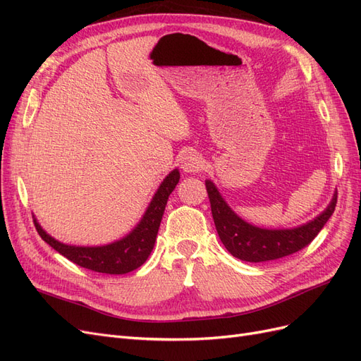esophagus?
Wrapping results in <instances>:
<instances>
[{"label":"esophagus","mask_w":361,"mask_h":361,"mask_svg":"<svg viewBox=\"0 0 361 361\" xmlns=\"http://www.w3.org/2000/svg\"><path fill=\"white\" fill-rule=\"evenodd\" d=\"M182 169L187 173H197L204 167V158L195 150H190L180 158Z\"/></svg>","instance_id":"34e87169"}]
</instances>
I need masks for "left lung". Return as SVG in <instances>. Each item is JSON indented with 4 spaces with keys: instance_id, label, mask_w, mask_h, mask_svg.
<instances>
[{
    "instance_id": "8db88e82",
    "label": "left lung",
    "mask_w": 361,
    "mask_h": 361,
    "mask_svg": "<svg viewBox=\"0 0 361 361\" xmlns=\"http://www.w3.org/2000/svg\"><path fill=\"white\" fill-rule=\"evenodd\" d=\"M204 183L218 236L231 255L245 262L276 260L307 247L329 221L337 203V194H334L330 206L313 221L297 228L268 231L241 220L223 200L215 185L211 180Z\"/></svg>"
}]
</instances>
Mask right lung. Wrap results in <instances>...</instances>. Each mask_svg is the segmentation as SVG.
<instances>
[{
	"mask_svg": "<svg viewBox=\"0 0 361 361\" xmlns=\"http://www.w3.org/2000/svg\"><path fill=\"white\" fill-rule=\"evenodd\" d=\"M179 178V171L173 170L159 185L138 226L128 236L113 244L104 247H75L61 244L51 238L35 220L36 231L43 241L76 265L94 272H102V274H126V272L143 265L150 251L154 250L169 195L176 188Z\"/></svg>",
	"mask_w": 361,
	"mask_h": 361,
	"instance_id": "obj_1",
	"label": "right lung"
}]
</instances>
